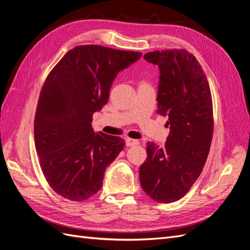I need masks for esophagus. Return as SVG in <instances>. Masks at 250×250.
Here are the masks:
<instances>
[{
  "label": "esophagus",
  "instance_id": "1",
  "mask_svg": "<svg viewBox=\"0 0 250 250\" xmlns=\"http://www.w3.org/2000/svg\"><path fill=\"white\" fill-rule=\"evenodd\" d=\"M138 144H139L138 140H133V139H129V138L126 139V146L127 147H132V146L138 145Z\"/></svg>",
  "mask_w": 250,
  "mask_h": 250
}]
</instances>
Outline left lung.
I'll return each instance as SVG.
<instances>
[{"instance_id":"left-lung-1","label":"left lung","mask_w":250,"mask_h":250,"mask_svg":"<svg viewBox=\"0 0 250 250\" xmlns=\"http://www.w3.org/2000/svg\"><path fill=\"white\" fill-rule=\"evenodd\" d=\"M158 66L156 113L168 117L164 147L147 143L140 167L142 188L151 199L174 202L188 193L202 172L213 138V105L208 82L198 60L186 50L144 55Z\"/></svg>"}]
</instances>
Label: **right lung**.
<instances>
[{
    "instance_id": "obj_1",
    "label": "right lung",
    "mask_w": 250,
    "mask_h": 250,
    "mask_svg": "<svg viewBox=\"0 0 250 250\" xmlns=\"http://www.w3.org/2000/svg\"><path fill=\"white\" fill-rule=\"evenodd\" d=\"M142 53L97 44L70 50L43 83L34 120L37 154L44 177L72 201L92 197L125 146L119 137L95 132L93 115L108 102L117 75Z\"/></svg>"
}]
</instances>
